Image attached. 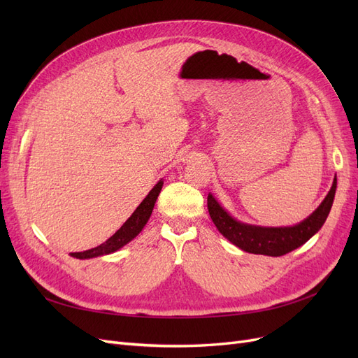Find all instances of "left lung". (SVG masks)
Wrapping results in <instances>:
<instances>
[{
  "mask_svg": "<svg viewBox=\"0 0 358 358\" xmlns=\"http://www.w3.org/2000/svg\"><path fill=\"white\" fill-rule=\"evenodd\" d=\"M336 183L338 180L334 178L331 189L326 199L309 218L294 227H285V229H263V227H254L236 221L221 208L210 194L208 196V209L216 229L236 246L251 254L280 257L306 243L326 222L333 204Z\"/></svg>",
  "mask_w": 358,
  "mask_h": 358,
  "instance_id": "1",
  "label": "left lung"
}]
</instances>
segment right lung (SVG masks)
Instances as JSON below:
<instances>
[{"label": "right lung", "instance_id": "obj_1", "mask_svg": "<svg viewBox=\"0 0 358 358\" xmlns=\"http://www.w3.org/2000/svg\"><path fill=\"white\" fill-rule=\"evenodd\" d=\"M162 188V182L159 180L157 185L152 188L146 199L140 203L138 208L134 210V213L129 216V218L125 221V224L119 229L112 237H109L104 243H101L100 246L88 249V251L83 252H73L71 255L76 258H92V257H100V255H107L112 254L115 251H117L119 248H122L124 245H127L128 242H131L134 237L142 231L143 227L146 225L150 213L154 210L155 201L159 196V191Z\"/></svg>", "mask_w": 358, "mask_h": 358}]
</instances>
